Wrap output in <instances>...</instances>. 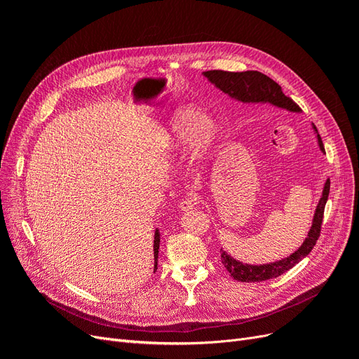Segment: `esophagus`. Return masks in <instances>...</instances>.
<instances>
[{
    "instance_id": "esophagus-1",
    "label": "esophagus",
    "mask_w": 359,
    "mask_h": 359,
    "mask_svg": "<svg viewBox=\"0 0 359 359\" xmlns=\"http://www.w3.org/2000/svg\"><path fill=\"white\" fill-rule=\"evenodd\" d=\"M198 203V199L196 198H187V199H182L181 201V203H180V208H181V211H190V210H193L194 208V205Z\"/></svg>"
}]
</instances>
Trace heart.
Masks as SVG:
<instances>
[{
  "label": "heart",
  "mask_w": 359,
  "mask_h": 359,
  "mask_svg": "<svg viewBox=\"0 0 359 359\" xmlns=\"http://www.w3.org/2000/svg\"><path fill=\"white\" fill-rule=\"evenodd\" d=\"M168 137L173 148H182L193 140L196 156L202 157L214 142L215 128L205 114L187 107V109L178 111L170 118L168 124Z\"/></svg>",
  "instance_id": "1"
}]
</instances>
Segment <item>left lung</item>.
Here are the masks:
<instances>
[{
	"instance_id": "left-lung-1",
	"label": "left lung",
	"mask_w": 359,
	"mask_h": 359,
	"mask_svg": "<svg viewBox=\"0 0 359 359\" xmlns=\"http://www.w3.org/2000/svg\"><path fill=\"white\" fill-rule=\"evenodd\" d=\"M205 78H208L211 83H214L217 88L222 90L224 94L231 95L232 99L243 102V103H271L277 107H283L290 112H299V106L293 102L290 97L285 95L281 91V86L274 82L266 74L256 72V70H247V72H224V70H208L203 72ZM314 132L318 133L316 127L313 126ZM319 148L325 151L322 139L318 135ZM331 181L327 180L323 186L322 198L316 206V212L313 217V224L310 227V232L306 238V241L297 250L295 253L290 256L277 260L273 264H264V265H248L243 264L240 260L233 259L231 255H227L224 250H220L222 264L227 269V273L233 277V280L243 281V283H255V281H265L269 278H276L286 271L295 266L298 262L306 257L316 244L320 236L322 229V220H323V211L325 205L328 201Z\"/></svg>"
}]
</instances>
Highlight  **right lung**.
<instances>
[{
    "instance_id": "right-lung-1",
    "label": "right lung",
    "mask_w": 359,
    "mask_h": 359,
    "mask_svg": "<svg viewBox=\"0 0 359 359\" xmlns=\"http://www.w3.org/2000/svg\"><path fill=\"white\" fill-rule=\"evenodd\" d=\"M158 247H160V233L158 231H156V235H154V273L157 269V257H158Z\"/></svg>"
}]
</instances>
